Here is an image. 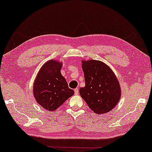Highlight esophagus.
Wrapping results in <instances>:
<instances>
[{
    "label": "esophagus",
    "instance_id": "esophagus-1",
    "mask_svg": "<svg viewBox=\"0 0 152 152\" xmlns=\"http://www.w3.org/2000/svg\"><path fill=\"white\" fill-rule=\"evenodd\" d=\"M74 91H75V95H78L79 93V89H78V88L75 89Z\"/></svg>",
    "mask_w": 152,
    "mask_h": 152
}]
</instances>
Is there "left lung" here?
Returning a JSON list of instances; mask_svg holds the SVG:
<instances>
[{
    "label": "left lung",
    "mask_w": 152,
    "mask_h": 152,
    "mask_svg": "<svg viewBox=\"0 0 152 152\" xmlns=\"http://www.w3.org/2000/svg\"><path fill=\"white\" fill-rule=\"evenodd\" d=\"M86 86L79 94L94 113H107L116 106L121 96L117 77L110 67L96 60H82Z\"/></svg>",
    "instance_id": "1"
}]
</instances>
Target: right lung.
<instances>
[{
    "mask_svg": "<svg viewBox=\"0 0 152 152\" xmlns=\"http://www.w3.org/2000/svg\"><path fill=\"white\" fill-rule=\"evenodd\" d=\"M62 66V62L56 60L47 61L42 66L34 82L35 99L48 111L56 110L74 94L61 73Z\"/></svg>",
    "mask_w": 152,
    "mask_h": 152,
    "instance_id": "right-lung-1",
    "label": "right lung"
}]
</instances>
